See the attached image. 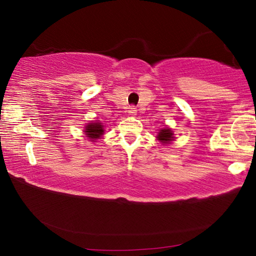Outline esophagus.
Returning <instances> with one entry per match:
<instances>
[{"label": "esophagus", "mask_w": 256, "mask_h": 256, "mask_svg": "<svg viewBox=\"0 0 256 256\" xmlns=\"http://www.w3.org/2000/svg\"><path fill=\"white\" fill-rule=\"evenodd\" d=\"M136 108L135 107H129V110H128V114L130 115V116H134V115H136Z\"/></svg>", "instance_id": "obj_1"}]
</instances>
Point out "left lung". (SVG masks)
Listing matches in <instances>:
<instances>
[{"instance_id": "obj_1", "label": "left lung", "mask_w": 256, "mask_h": 256, "mask_svg": "<svg viewBox=\"0 0 256 256\" xmlns=\"http://www.w3.org/2000/svg\"><path fill=\"white\" fill-rule=\"evenodd\" d=\"M157 140L162 143V144H168V143H170L171 141H174V132L171 130L170 128H162L160 130L158 134H157Z\"/></svg>"}]
</instances>
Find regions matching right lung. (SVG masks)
I'll return each mask as SVG.
<instances>
[{
    "label": "right lung",
    "instance_id": "right-lung-1",
    "mask_svg": "<svg viewBox=\"0 0 256 256\" xmlns=\"http://www.w3.org/2000/svg\"><path fill=\"white\" fill-rule=\"evenodd\" d=\"M84 132H85L86 138H88L92 142H96V140L100 138L104 135V124L101 122H90V124L85 126Z\"/></svg>",
    "mask_w": 256,
    "mask_h": 256
}]
</instances>
